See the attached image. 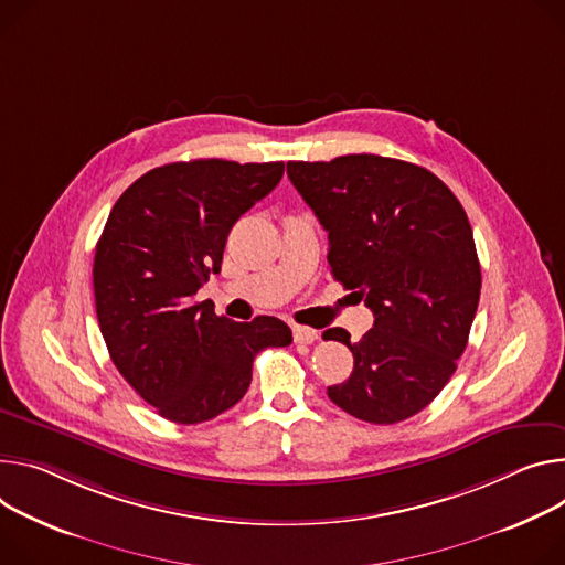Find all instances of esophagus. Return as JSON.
I'll return each mask as SVG.
<instances>
[{"label": "esophagus", "instance_id": "1", "mask_svg": "<svg viewBox=\"0 0 565 565\" xmlns=\"http://www.w3.org/2000/svg\"><path fill=\"white\" fill-rule=\"evenodd\" d=\"M318 338H320V333L311 327H299V324L292 327V340L297 344H313Z\"/></svg>", "mask_w": 565, "mask_h": 565}]
</instances>
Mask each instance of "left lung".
I'll use <instances>...</instances> for the list:
<instances>
[{"label":"left lung","instance_id":"obj_1","mask_svg":"<svg viewBox=\"0 0 565 565\" xmlns=\"http://www.w3.org/2000/svg\"><path fill=\"white\" fill-rule=\"evenodd\" d=\"M288 178L329 232L331 277L365 299L374 327L358 340L351 376L327 390L355 419L398 424L444 390L465 353L482 275L471 223L428 169L381 156L288 162Z\"/></svg>","mask_w":565,"mask_h":565}]
</instances>
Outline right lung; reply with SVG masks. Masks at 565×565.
<instances>
[{
	"label": "right lung",
	"mask_w": 565,
	"mask_h": 565,
	"mask_svg": "<svg viewBox=\"0 0 565 565\" xmlns=\"http://www.w3.org/2000/svg\"><path fill=\"white\" fill-rule=\"evenodd\" d=\"M284 162H173L135 180L108 216L94 254V299L110 358L130 387L169 422L202 424L236 405L254 355L288 347L277 318L234 322L195 301L221 273L234 223L281 180Z\"/></svg>",
	"instance_id": "right-lung-1"
}]
</instances>
